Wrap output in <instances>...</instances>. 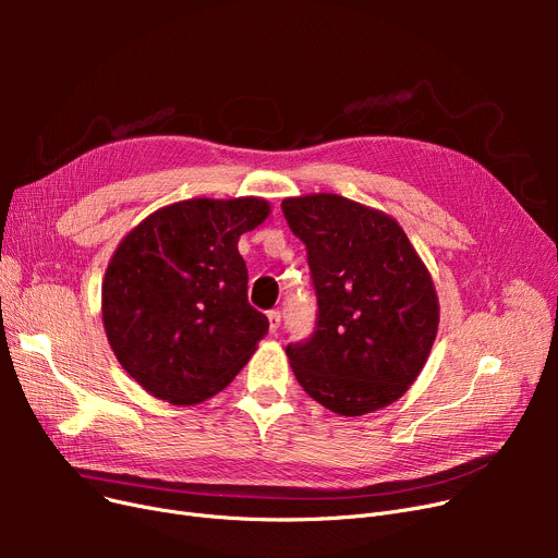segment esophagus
<instances>
[{
	"label": "esophagus",
	"instance_id": "1",
	"mask_svg": "<svg viewBox=\"0 0 558 558\" xmlns=\"http://www.w3.org/2000/svg\"><path fill=\"white\" fill-rule=\"evenodd\" d=\"M267 316H269V328H271V332H278V328H280V312H278V310H271V312H267Z\"/></svg>",
	"mask_w": 558,
	"mask_h": 558
}]
</instances>
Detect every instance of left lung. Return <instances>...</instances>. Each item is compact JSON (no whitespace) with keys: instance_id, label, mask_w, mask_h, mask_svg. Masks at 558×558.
I'll return each instance as SVG.
<instances>
[{"instance_id":"left-lung-1","label":"left lung","mask_w":558,"mask_h":558,"mask_svg":"<svg viewBox=\"0 0 558 558\" xmlns=\"http://www.w3.org/2000/svg\"><path fill=\"white\" fill-rule=\"evenodd\" d=\"M307 246L318 320L287 357L310 398L339 416L377 412L421 375L438 330L429 269L402 226L339 194L282 201Z\"/></svg>"}]
</instances>
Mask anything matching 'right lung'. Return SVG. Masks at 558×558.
I'll return each instance as SVG.
<instances>
[{
	"instance_id": "obj_1",
	"label": "right lung",
	"mask_w": 558,
	"mask_h": 558,
	"mask_svg": "<svg viewBox=\"0 0 558 558\" xmlns=\"http://www.w3.org/2000/svg\"><path fill=\"white\" fill-rule=\"evenodd\" d=\"M269 201L187 198L142 219L101 282L104 330L117 362L154 398L190 407L217 396L269 332L248 305L240 238Z\"/></svg>"
}]
</instances>
